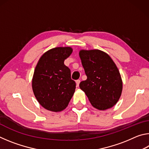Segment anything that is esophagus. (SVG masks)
Instances as JSON below:
<instances>
[{
	"label": "esophagus",
	"instance_id": "obj_1",
	"mask_svg": "<svg viewBox=\"0 0 149 149\" xmlns=\"http://www.w3.org/2000/svg\"><path fill=\"white\" fill-rule=\"evenodd\" d=\"M75 83H76V86L77 87H79V84H80V80L79 79L76 80V81H75Z\"/></svg>",
	"mask_w": 149,
	"mask_h": 149
}]
</instances>
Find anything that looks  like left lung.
Masks as SVG:
<instances>
[{
    "instance_id": "1",
    "label": "left lung",
    "mask_w": 149,
    "mask_h": 149,
    "mask_svg": "<svg viewBox=\"0 0 149 149\" xmlns=\"http://www.w3.org/2000/svg\"><path fill=\"white\" fill-rule=\"evenodd\" d=\"M79 57L87 79L79 84L93 107L100 110L112 108L122 91V80L116 65L102 50H81Z\"/></svg>"
}]
</instances>
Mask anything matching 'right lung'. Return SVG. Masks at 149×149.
<instances>
[{
  "label": "right lung",
  "instance_id": "add662e5",
  "mask_svg": "<svg viewBox=\"0 0 149 149\" xmlns=\"http://www.w3.org/2000/svg\"><path fill=\"white\" fill-rule=\"evenodd\" d=\"M71 47H56L40 58L32 79L33 91L42 107L60 112L68 107L75 90V82L64 60L72 53Z\"/></svg>",
  "mask_w": 149,
  "mask_h": 149
}]
</instances>
